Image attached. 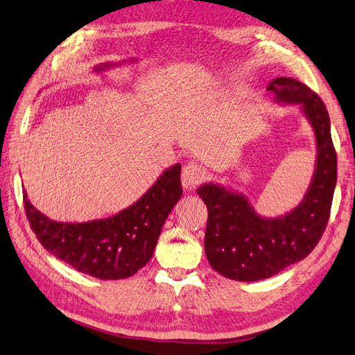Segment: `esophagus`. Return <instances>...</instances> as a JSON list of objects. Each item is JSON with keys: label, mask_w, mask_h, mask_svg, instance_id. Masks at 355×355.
<instances>
[{"label": "esophagus", "mask_w": 355, "mask_h": 355, "mask_svg": "<svg viewBox=\"0 0 355 355\" xmlns=\"http://www.w3.org/2000/svg\"><path fill=\"white\" fill-rule=\"evenodd\" d=\"M205 178L204 169L193 162L187 163L181 172V184L186 189V191H193L196 186H200Z\"/></svg>", "instance_id": "obj_1"}]
</instances>
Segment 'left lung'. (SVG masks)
Wrapping results in <instances>:
<instances>
[{
  "mask_svg": "<svg viewBox=\"0 0 355 355\" xmlns=\"http://www.w3.org/2000/svg\"><path fill=\"white\" fill-rule=\"evenodd\" d=\"M268 90L278 104H298L315 133V172L301 202L282 216L265 218L233 189L204 183L196 191L209 210L204 250L210 266L245 283L274 277L315 250L327 227L337 181V157L322 100L291 77L274 78Z\"/></svg>",
  "mask_w": 355,
  "mask_h": 355,
  "instance_id": "obj_1",
  "label": "left lung"
}]
</instances>
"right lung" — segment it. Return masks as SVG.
<instances>
[{
	"mask_svg": "<svg viewBox=\"0 0 355 355\" xmlns=\"http://www.w3.org/2000/svg\"><path fill=\"white\" fill-rule=\"evenodd\" d=\"M123 63L127 60L101 63L94 71L103 72ZM180 174V163L164 169L135 204L105 219L53 220L30 202L24 191L26 215L40 245L55 259L100 279L128 278L153 257L164 220L183 193Z\"/></svg>",
	"mask_w": 355,
	"mask_h": 355,
	"instance_id": "add662e5",
	"label": "right lung"
}]
</instances>
